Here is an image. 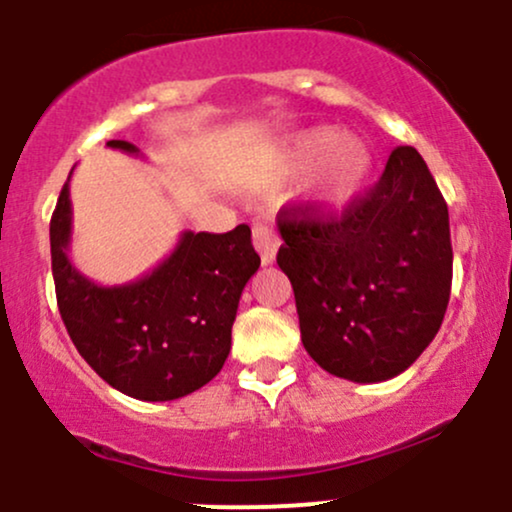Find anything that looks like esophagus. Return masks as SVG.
I'll list each match as a JSON object with an SVG mask.
<instances>
[{"mask_svg": "<svg viewBox=\"0 0 512 512\" xmlns=\"http://www.w3.org/2000/svg\"><path fill=\"white\" fill-rule=\"evenodd\" d=\"M254 246L261 254L263 263H273V258L278 254V246H281V236L273 226L268 224H256L254 226Z\"/></svg>", "mask_w": 512, "mask_h": 512, "instance_id": "34e87169", "label": "esophagus"}]
</instances>
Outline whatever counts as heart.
<instances>
[{
    "label": "heart",
    "instance_id": "b5f03b06",
    "mask_svg": "<svg viewBox=\"0 0 512 512\" xmlns=\"http://www.w3.org/2000/svg\"><path fill=\"white\" fill-rule=\"evenodd\" d=\"M323 166L316 179V199L323 204H341L366 179L371 169V151L356 136H338L331 126L306 131L291 149V166L306 169L321 159Z\"/></svg>",
    "mask_w": 512,
    "mask_h": 512
}]
</instances>
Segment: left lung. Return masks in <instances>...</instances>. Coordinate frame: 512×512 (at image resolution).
<instances>
[{"instance_id":"obj_1","label":"left lung","mask_w":512,"mask_h":512,"mask_svg":"<svg viewBox=\"0 0 512 512\" xmlns=\"http://www.w3.org/2000/svg\"><path fill=\"white\" fill-rule=\"evenodd\" d=\"M278 231L303 348L323 371L381 383L426 351L448 308L453 249L448 206L413 146L393 149L341 216L283 209Z\"/></svg>"}]
</instances>
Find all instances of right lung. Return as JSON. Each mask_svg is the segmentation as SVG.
Instances as JSON below:
<instances>
[{"label": "right lung", "instance_id": "1", "mask_svg": "<svg viewBox=\"0 0 512 512\" xmlns=\"http://www.w3.org/2000/svg\"><path fill=\"white\" fill-rule=\"evenodd\" d=\"M106 146L139 154L129 141ZM69 179L49 241L59 313L77 351L111 388L139 401H174L199 391L229 358L241 291L261 266L251 229L184 231L154 271L124 286H99L69 261Z\"/></svg>", "mask_w": 512, "mask_h": 512}]
</instances>
